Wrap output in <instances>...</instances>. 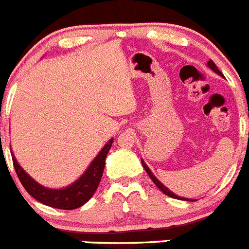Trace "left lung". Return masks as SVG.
Returning <instances> with one entry per match:
<instances>
[{
	"instance_id": "1",
	"label": "left lung",
	"mask_w": 249,
	"mask_h": 249,
	"mask_svg": "<svg viewBox=\"0 0 249 249\" xmlns=\"http://www.w3.org/2000/svg\"><path fill=\"white\" fill-rule=\"evenodd\" d=\"M208 67H210V68H211L212 71H216V73H218V74H221V75H222V73H221V71H219V69L217 68V67H216V64L213 63V60H212V59H210V60H208ZM142 166H144V169L146 170V172H147V174H149L150 178H151V180L154 181V183H155V185L158 186L159 189H160L161 191L163 192V194H165V195H167V196H170V197H172V198H180V197H178V196H176V195H175V194H172V192L170 191V190H167L166 187H165V186H163L162 183H161L160 181H159L158 178H156L155 176H154V175H152V172L150 171V169H149V167H147L146 165H145V162H144V161H142ZM181 200H182V198H181ZM189 201H192V200H189Z\"/></svg>"
}]
</instances>
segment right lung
Instances as JSON below:
<instances>
[{
  "instance_id": "add662e5",
  "label": "right lung",
  "mask_w": 249,
  "mask_h": 249,
  "mask_svg": "<svg viewBox=\"0 0 249 249\" xmlns=\"http://www.w3.org/2000/svg\"><path fill=\"white\" fill-rule=\"evenodd\" d=\"M111 144H113V139L103 147L102 151L98 154L97 158L94 159L90 166L83 174L82 178L75 181L74 183H71V186L62 190L46 189V187L36 182L21 169L12 152L11 154H12V161L16 174L18 176L22 186L31 196L35 197L36 200L42 202L43 205L51 206V207L60 208V210H74V208L80 207L86 202H88L95 190L98 189V185H99L100 178L103 176V171H104L105 158L108 155Z\"/></svg>"
}]
</instances>
